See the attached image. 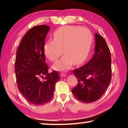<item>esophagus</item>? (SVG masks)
Masks as SVG:
<instances>
[{"instance_id":"esophagus-1","label":"esophagus","mask_w":128,"mask_h":128,"mask_svg":"<svg viewBox=\"0 0 128 128\" xmlns=\"http://www.w3.org/2000/svg\"><path fill=\"white\" fill-rule=\"evenodd\" d=\"M60 76H61L62 77H66V74H64V73H62V74H60Z\"/></svg>"}]
</instances>
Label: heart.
I'll list each match as a JSON object with an SVG mask.
<instances>
[{
	"label": "heart",
	"instance_id": "heart-1",
	"mask_svg": "<svg viewBox=\"0 0 128 128\" xmlns=\"http://www.w3.org/2000/svg\"><path fill=\"white\" fill-rule=\"evenodd\" d=\"M53 40L47 41L43 46V52L51 62H55L64 52L61 59L52 66L56 70L65 71L73 64L80 65L89 54L93 36L87 28L66 25L58 28L52 34Z\"/></svg>",
	"mask_w": 128,
	"mask_h": 128
}]
</instances>
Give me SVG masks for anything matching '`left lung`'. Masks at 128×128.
Wrapping results in <instances>:
<instances>
[{
    "instance_id": "1",
    "label": "left lung",
    "mask_w": 128,
    "mask_h": 128,
    "mask_svg": "<svg viewBox=\"0 0 128 128\" xmlns=\"http://www.w3.org/2000/svg\"><path fill=\"white\" fill-rule=\"evenodd\" d=\"M95 54L87 64L73 70L78 80L72 92L77 100L88 103L103 96L111 80V58L104 39L95 34Z\"/></svg>"
}]
</instances>
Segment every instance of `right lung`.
Wrapping results in <instances>:
<instances>
[{"label":"right lung","mask_w":128,"mask_h":128,"mask_svg":"<svg viewBox=\"0 0 128 128\" xmlns=\"http://www.w3.org/2000/svg\"><path fill=\"white\" fill-rule=\"evenodd\" d=\"M50 29L45 25L32 28L24 36L16 52L14 70L18 88L26 100L36 106L50 102L60 79L56 71L48 73L45 62L43 46Z\"/></svg>","instance_id":"1"}]
</instances>
